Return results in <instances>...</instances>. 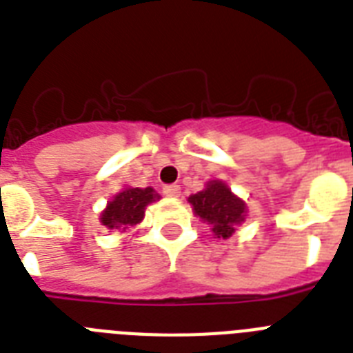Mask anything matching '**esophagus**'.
Returning a JSON list of instances; mask_svg holds the SVG:
<instances>
[{
	"label": "esophagus",
	"instance_id": "34e87169",
	"mask_svg": "<svg viewBox=\"0 0 353 353\" xmlns=\"http://www.w3.org/2000/svg\"><path fill=\"white\" fill-rule=\"evenodd\" d=\"M163 194L167 195V197H179V194H181V186L179 185L163 186Z\"/></svg>",
	"mask_w": 353,
	"mask_h": 353
}]
</instances>
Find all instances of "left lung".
I'll return each mask as SVG.
<instances>
[{
  "mask_svg": "<svg viewBox=\"0 0 353 353\" xmlns=\"http://www.w3.org/2000/svg\"><path fill=\"white\" fill-rule=\"evenodd\" d=\"M188 203L197 217L212 224V232L217 239H230L236 224L244 222L248 213L244 201L219 179L206 183V188L190 195Z\"/></svg>",
  "mask_w": 353,
  "mask_h": 353,
  "instance_id": "left-lung-1",
  "label": "left lung"
}]
</instances>
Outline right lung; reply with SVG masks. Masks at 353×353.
<instances>
[{"label":"right lung","instance_id":"1","mask_svg":"<svg viewBox=\"0 0 353 353\" xmlns=\"http://www.w3.org/2000/svg\"><path fill=\"white\" fill-rule=\"evenodd\" d=\"M159 195L154 188H125L118 192L108 203V208L100 213V222L109 230L125 232L143 221L145 208L158 201Z\"/></svg>","mask_w":353,"mask_h":353}]
</instances>
